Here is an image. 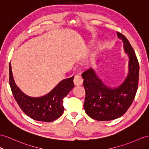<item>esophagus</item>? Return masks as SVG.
Here are the masks:
<instances>
[{"label":"esophagus","instance_id":"34e87169","mask_svg":"<svg viewBox=\"0 0 149 149\" xmlns=\"http://www.w3.org/2000/svg\"><path fill=\"white\" fill-rule=\"evenodd\" d=\"M83 79L80 75H75L74 79V83L75 86H81L82 84L83 83Z\"/></svg>","mask_w":149,"mask_h":149}]
</instances>
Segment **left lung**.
Listing matches in <instances>:
<instances>
[{"mask_svg":"<svg viewBox=\"0 0 149 149\" xmlns=\"http://www.w3.org/2000/svg\"><path fill=\"white\" fill-rule=\"evenodd\" d=\"M124 43L129 56L128 75L121 85L112 89L105 86L92 68L82 74L86 91L84 107L86 114L98 121H109L121 116L132 104L138 89L139 63L129 41L123 34L117 33Z\"/></svg>","mask_w":149,"mask_h":149,"instance_id":"1","label":"left lung"}]
</instances>
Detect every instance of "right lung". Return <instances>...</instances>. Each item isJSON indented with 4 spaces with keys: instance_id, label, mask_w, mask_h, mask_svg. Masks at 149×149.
<instances>
[{
    "instance_id": "right-lung-1",
    "label": "right lung",
    "mask_w": 149,
    "mask_h": 149,
    "mask_svg": "<svg viewBox=\"0 0 149 149\" xmlns=\"http://www.w3.org/2000/svg\"><path fill=\"white\" fill-rule=\"evenodd\" d=\"M74 77L63 80L50 93L40 97L26 96L18 88L13 77L9 64V84L13 96L26 115L32 119L44 122H52L63 113V99L74 88Z\"/></svg>"
}]
</instances>
